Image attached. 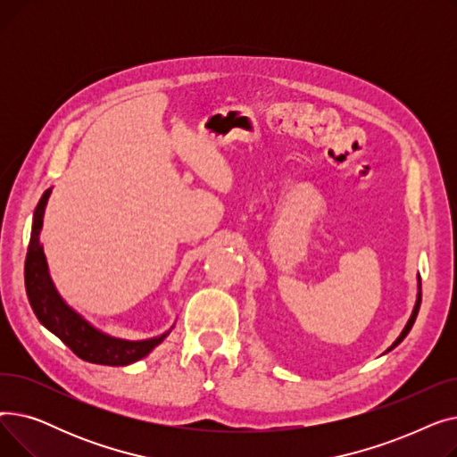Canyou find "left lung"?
<instances>
[{
	"mask_svg": "<svg viewBox=\"0 0 457 457\" xmlns=\"http://www.w3.org/2000/svg\"><path fill=\"white\" fill-rule=\"evenodd\" d=\"M420 296H422V295H420V278H419V295H417V302H415V307H413V313H411L410 320H407L405 328L402 329V333H400V337H398V339H396V341L393 343V346H391L389 350H393L395 346H398V345H400V343H402V341L405 339V335H407V333H410V329L413 328V324H415V319H417V315H419V307H420ZM389 350H387V352H389Z\"/></svg>",
	"mask_w": 457,
	"mask_h": 457,
	"instance_id": "obj_1",
	"label": "left lung"
}]
</instances>
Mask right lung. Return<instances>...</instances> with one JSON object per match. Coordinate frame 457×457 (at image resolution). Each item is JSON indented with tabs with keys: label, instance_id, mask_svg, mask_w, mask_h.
Masks as SVG:
<instances>
[{
	"label": "right lung",
	"instance_id": "obj_1",
	"mask_svg": "<svg viewBox=\"0 0 457 457\" xmlns=\"http://www.w3.org/2000/svg\"><path fill=\"white\" fill-rule=\"evenodd\" d=\"M50 195L52 188H47L35 209L31 241L26 257V291L37 319L44 328L57 335L71 352L88 363L126 367L138 361L142 357H146L157 345L166 339V335L170 333L172 328L159 335V337L146 341L116 339L87 322L57 293L50 272H47L46 255L38 238L42 229L44 209Z\"/></svg>",
	"mask_w": 457,
	"mask_h": 457
}]
</instances>
